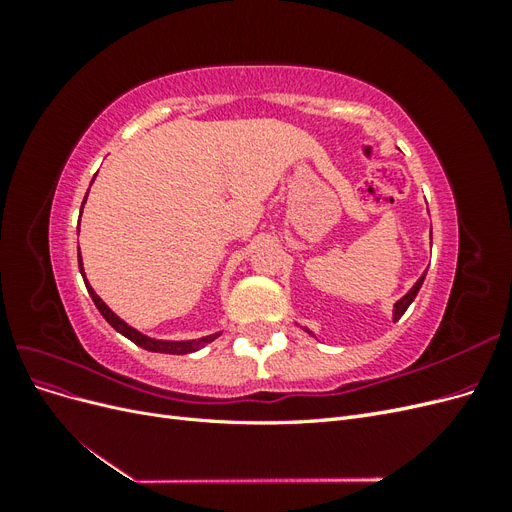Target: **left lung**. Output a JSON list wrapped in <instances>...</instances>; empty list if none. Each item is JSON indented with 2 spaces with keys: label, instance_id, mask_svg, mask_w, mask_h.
<instances>
[{
  "label": "left lung",
  "instance_id": "1",
  "mask_svg": "<svg viewBox=\"0 0 512 512\" xmlns=\"http://www.w3.org/2000/svg\"><path fill=\"white\" fill-rule=\"evenodd\" d=\"M423 282H425V273H423L421 277H418V282L408 290L406 297H401V299L395 303V309H393V320H395V322H397L401 316H404V312L410 307V303L416 299V294H418V290H421ZM305 331H307L309 335H312V331H309V329H305Z\"/></svg>",
  "mask_w": 512,
  "mask_h": 512
}]
</instances>
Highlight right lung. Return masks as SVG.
Listing matches in <instances>:
<instances>
[{
    "mask_svg": "<svg viewBox=\"0 0 512 512\" xmlns=\"http://www.w3.org/2000/svg\"><path fill=\"white\" fill-rule=\"evenodd\" d=\"M87 194H89V192H87ZM85 200H87V196H85ZM85 200H83V205H85ZM81 211H83V207H81ZM79 269H81V275H83V280H85V286H87L89 297L94 299V303H96V307H98V312L104 316V320H106L108 324H111V327H113L117 333H121L123 337H128L130 342H134L136 346H141V348H145V350H149V352L188 354V352H196V350H200L203 346H207L209 342H213V339L220 335V333H213V335L200 337V339H188V342H166V339H153V337H147V335H143L141 331H136L134 327H130L128 322H123L115 312H111V307H108V305L98 297V294L94 292V288L89 286L87 277H85V271H83L81 250H79Z\"/></svg>",
    "mask_w": 512,
    "mask_h": 512,
    "instance_id": "obj_1",
    "label": "right lung"
}]
</instances>
